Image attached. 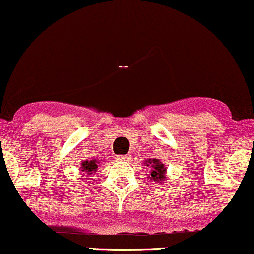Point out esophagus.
I'll use <instances>...</instances> for the list:
<instances>
[{
	"instance_id": "esophagus-1",
	"label": "esophagus",
	"mask_w": 254,
	"mask_h": 254,
	"mask_svg": "<svg viewBox=\"0 0 254 254\" xmlns=\"http://www.w3.org/2000/svg\"><path fill=\"white\" fill-rule=\"evenodd\" d=\"M115 159H117L118 161H127L128 159H129V155L126 154V155H117L115 156Z\"/></svg>"
}]
</instances>
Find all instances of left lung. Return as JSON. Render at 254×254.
<instances>
[{"label": "left lung", "mask_w": 254, "mask_h": 254, "mask_svg": "<svg viewBox=\"0 0 254 254\" xmlns=\"http://www.w3.org/2000/svg\"><path fill=\"white\" fill-rule=\"evenodd\" d=\"M146 165L151 166V177H149L151 179L158 183H162L165 180V168L160 161L156 159H153V160L149 159L148 161H146Z\"/></svg>", "instance_id": "1"}]
</instances>
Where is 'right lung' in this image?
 Masks as SVG:
<instances>
[{
  "label": "right lung",
  "mask_w": 254,
  "mask_h": 254,
  "mask_svg": "<svg viewBox=\"0 0 254 254\" xmlns=\"http://www.w3.org/2000/svg\"><path fill=\"white\" fill-rule=\"evenodd\" d=\"M98 166H99V161L93 159V160H86L82 162V171L84 170V172H88V174H92L98 170Z\"/></svg>",
  "instance_id": "obj_1"
}]
</instances>
